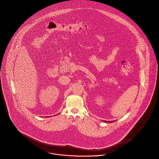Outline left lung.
I'll return each instance as SVG.
<instances>
[{
  "mask_svg": "<svg viewBox=\"0 0 159 159\" xmlns=\"http://www.w3.org/2000/svg\"><path fill=\"white\" fill-rule=\"evenodd\" d=\"M105 122H113L114 121H105Z\"/></svg>",
  "mask_w": 159,
  "mask_h": 159,
  "instance_id": "obj_1",
  "label": "left lung"
}]
</instances>
